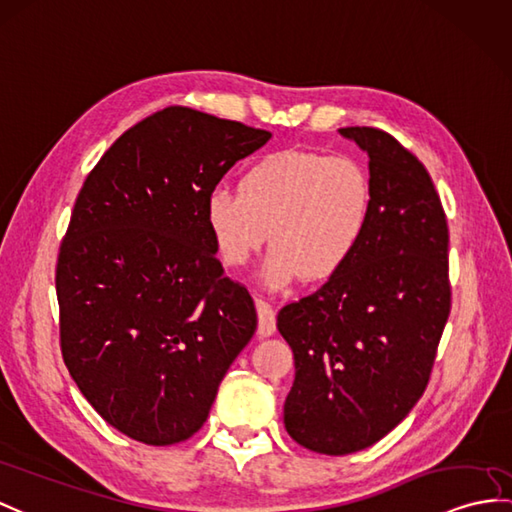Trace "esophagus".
Wrapping results in <instances>:
<instances>
[{"mask_svg": "<svg viewBox=\"0 0 512 512\" xmlns=\"http://www.w3.org/2000/svg\"><path fill=\"white\" fill-rule=\"evenodd\" d=\"M256 313H258V332L263 336H271L276 332V310L263 297H256Z\"/></svg>", "mask_w": 512, "mask_h": 512, "instance_id": "esophagus-1", "label": "esophagus"}]
</instances>
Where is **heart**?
<instances>
[{
    "label": "heart",
    "mask_w": 512,
    "mask_h": 512,
    "mask_svg": "<svg viewBox=\"0 0 512 512\" xmlns=\"http://www.w3.org/2000/svg\"><path fill=\"white\" fill-rule=\"evenodd\" d=\"M376 186L365 162L345 154L282 149L256 158L241 173L239 191L215 189L204 219L226 267H243L271 245L263 280L284 289L297 280L339 276L363 249Z\"/></svg>",
    "instance_id": "heart-1"
}]
</instances>
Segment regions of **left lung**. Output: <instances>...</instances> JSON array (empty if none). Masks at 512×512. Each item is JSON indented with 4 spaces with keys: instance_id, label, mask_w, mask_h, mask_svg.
Wrapping results in <instances>:
<instances>
[{
    "instance_id": "8db88e82",
    "label": "left lung",
    "mask_w": 512,
    "mask_h": 512,
    "mask_svg": "<svg viewBox=\"0 0 512 512\" xmlns=\"http://www.w3.org/2000/svg\"><path fill=\"white\" fill-rule=\"evenodd\" d=\"M369 156L376 215L352 265L286 304L293 439L328 456L378 443L419 402L450 317L447 221L426 167L378 128H341Z\"/></svg>"
}]
</instances>
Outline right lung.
Returning <instances> with one entry per match:
<instances>
[{"label":"right lung","mask_w":512,"mask_h":512,"mask_svg":"<svg viewBox=\"0 0 512 512\" xmlns=\"http://www.w3.org/2000/svg\"><path fill=\"white\" fill-rule=\"evenodd\" d=\"M269 139L169 106L123 132L80 189L56 265L62 358L134 441L173 445L202 428L256 332L254 299L223 278L204 206Z\"/></svg>","instance_id":"add662e5"}]
</instances>
